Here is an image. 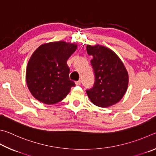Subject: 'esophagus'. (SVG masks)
Segmentation results:
<instances>
[{
    "label": "esophagus",
    "mask_w": 156,
    "mask_h": 156,
    "mask_svg": "<svg viewBox=\"0 0 156 156\" xmlns=\"http://www.w3.org/2000/svg\"><path fill=\"white\" fill-rule=\"evenodd\" d=\"M75 84H76V86H80V85H81V81L79 80V81H76Z\"/></svg>",
    "instance_id": "34e87169"
}]
</instances>
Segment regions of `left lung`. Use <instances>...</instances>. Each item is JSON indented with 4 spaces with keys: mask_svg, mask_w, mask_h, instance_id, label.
<instances>
[{
    "mask_svg": "<svg viewBox=\"0 0 156 156\" xmlns=\"http://www.w3.org/2000/svg\"><path fill=\"white\" fill-rule=\"evenodd\" d=\"M87 53L93 58L90 63L94 70V83L86 90L88 97L95 105L108 108L121 100L128 86V73L118 55L105 46H86Z\"/></svg>",
    "mask_w": 156,
    "mask_h": 156,
    "instance_id": "left-lung-1",
    "label": "left lung"
}]
</instances>
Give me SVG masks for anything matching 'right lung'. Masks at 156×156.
I'll return each mask as SVG.
<instances>
[{"label":"right lung","mask_w":156,"mask_h":156,"mask_svg":"<svg viewBox=\"0 0 156 156\" xmlns=\"http://www.w3.org/2000/svg\"><path fill=\"white\" fill-rule=\"evenodd\" d=\"M77 46L64 41L39 46L30 58L26 71L27 86L33 96L45 104L61 101L75 86L69 78L67 60Z\"/></svg>","instance_id":"obj_1"}]
</instances>
